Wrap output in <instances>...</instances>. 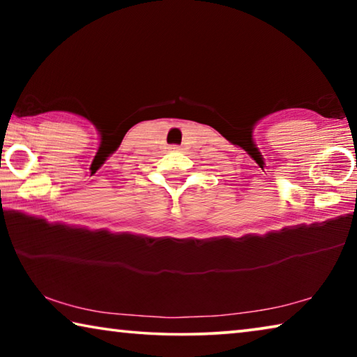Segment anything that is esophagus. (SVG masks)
<instances>
[{
    "label": "esophagus",
    "mask_w": 357,
    "mask_h": 357,
    "mask_svg": "<svg viewBox=\"0 0 357 357\" xmlns=\"http://www.w3.org/2000/svg\"><path fill=\"white\" fill-rule=\"evenodd\" d=\"M172 149H178V146H173V148H172Z\"/></svg>",
    "instance_id": "esophagus-1"
}]
</instances>
